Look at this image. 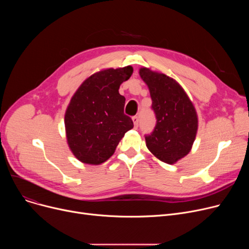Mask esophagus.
Segmentation results:
<instances>
[{"label":"esophagus","instance_id":"obj_1","mask_svg":"<svg viewBox=\"0 0 249 249\" xmlns=\"http://www.w3.org/2000/svg\"><path fill=\"white\" fill-rule=\"evenodd\" d=\"M132 121H133V123H134L135 128H137V127H138V124H139V118H138L137 116H134V117L132 118Z\"/></svg>","mask_w":249,"mask_h":249}]
</instances>
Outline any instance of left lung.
<instances>
[{
  "mask_svg": "<svg viewBox=\"0 0 249 249\" xmlns=\"http://www.w3.org/2000/svg\"><path fill=\"white\" fill-rule=\"evenodd\" d=\"M155 113L153 132L145 136L148 150L160 160L174 164L191 151L198 131V115L186 91L174 78L141 68Z\"/></svg>",
  "mask_w": 249,
  "mask_h": 249,
  "instance_id": "1",
  "label": "left lung"
}]
</instances>
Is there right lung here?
I'll use <instances>...</instances> for the list:
<instances>
[{
    "label": "right lung",
    "mask_w": 249,
    "mask_h": 249,
    "mask_svg": "<svg viewBox=\"0 0 249 249\" xmlns=\"http://www.w3.org/2000/svg\"><path fill=\"white\" fill-rule=\"evenodd\" d=\"M133 68L107 69L89 76L76 89L65 111L68 144L75 158L100 164L114 154L125 133L133 128L124 114L125 98L119 94Z\"/></svg>",
    "instance_id": "add662e5"
}]
</instances>
